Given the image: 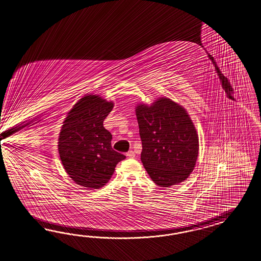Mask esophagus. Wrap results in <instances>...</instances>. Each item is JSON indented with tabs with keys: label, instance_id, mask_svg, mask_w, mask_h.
<instances>
[{
	"label": "esophagus",
	"instance_id": "obj_1",
	"mask_svg": "<svg viewBox=\"0 0 261 261\" xmlns=\"http://www.w3.org/2000/svg\"><path fill=\"white\" fill-rule=\"evenodd\" d=\"M126 155H127V158H130V159H134L135 156H136V153L134 151H129L127 153H126Z\"/></svg>",
	"mask_w": 261,
	"mask_h": 261
}]
</instances>
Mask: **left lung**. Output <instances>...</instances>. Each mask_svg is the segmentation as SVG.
I'll return each instance as SVG.
<instances>
[{
  "label": "left lung",
  "mask_w": 261,
  "mask_h": 261,
  "mask_svg": "<svg viewBox=\"0 0 261 261\" xmlns=\"http://www.w3.org/2000/svg\"><path fill=\"white\" fill-rule=\"evenodd\" d=\"M142 141L141 162L159 187L184 182L194 170L199 153L196 128L184 107L167 97L136 106Z\"/></svg>",
  "instance_id": "obj_1"
}]
</instances>
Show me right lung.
<instances>
[{"instance_id":"obj_1","label":"right lung","mask_w":261,"mask_h":261,"mask_svg":"<svg viewBox=\"0 0 261 261\" xmlns=\"http://www.w3.org/2000/svg\"><path fill=\"white\" fill-rule=\"evenodd\" d=\"M113 108V101L86 94L68 112L60 129L58 148L64 170L74 183L89 190L107 184L125 159L112 149V135L102 125Z\"/></svg>"}]
</instances>
